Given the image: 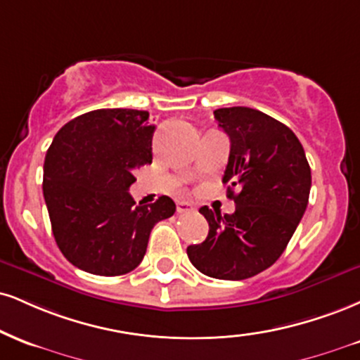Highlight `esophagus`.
Returning <instances> with one entry per match:
<instances>
[{
	"label": "esophagus",
	"instance_id": "esophagus-1",
	"mask_svg": "<svg viewBox=\"0 0 360 360\" xmlns=\"http://www.w3.org/2000/svg\"><path fill=\"white\" fill-rule=\"evenodd\" d=\"M176 210H177V213H179V214L191 213V211H194V206L188 201H177L176 202Z\"/></svg>",
	"mask_w": 360,
	"mask_h": 360
}]
</instances>
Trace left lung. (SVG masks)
Segmentation results:
<instances>
[{"label": "left lung", "instance_id": "obj_1", "mask_svg": "<svg viewBox=\"0 0 360 360\" xmlns=\"http://www.w3.org/2000/svg\"><path fill=\"white\" fill-rule=\"evenodd\" d=\"M214 119L231 142L223 183L236 210L221 216L202 206L210 233L188 246V257L207 276L245 280L274 265L287 248L309 205L310 166L295 134L274 117L226 107L214 110Z\"/></svg>", "mask_w": 360, "mask_h": 360}]
</instances>
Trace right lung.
<instances>
[{"label":"right lung","mask_w":360,"mask_h":360,"mask_svg":"<svg viewBox=\"0 0 360 360\" xmlns=\"http://www.w3.org/2000/svg\"><path fill=\"white\" fill-rule=\"evenodd\" d=\"M155 125L149 112L98 109L65 124L46 150L43 196L63 257L94 275L132 271L144 258L154 224L176 205L161 196L136 205L134 171L153 162Z\"/></svg>","instance_id":"right-lung-1"}]
</instances>
